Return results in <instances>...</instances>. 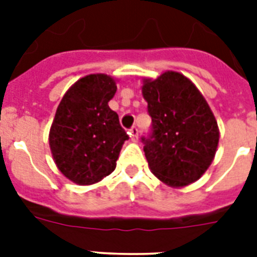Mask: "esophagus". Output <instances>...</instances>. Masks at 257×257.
<instances>
[{"instance_id": "obj_1", "label": "esophagus", "mask_w": 257, "mask_h": 257, "mask_svg": "<svg viewBox=\"0 0 257 257\" xmlns=\"http://www.w3.org/2000/svg\"><path fill=\"white\" fill-rule=\"evenodd\" d=\"M129 135H131V139L133 141H137L139 140V129L136 126H132V128L129 129Z\"/></svg>"}]
</instances>
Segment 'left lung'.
Listing matches in <instances>:
<instances>
[{
  "mask_svg": "<svg viewBox=\"0 0 257 257\" xmlns=\"http://www.w3.org/2000/svg\"><path fill=\"white\" fill-rule=\"evenodd\" d=\"M141 92L153 122L152 135L143 139L151 172L171 188L197 181L215 159L220 137L207 100L173 70L143 78Z\"/></svg>",
  "mask_w": 257,
  "mask_h": 257,
  "instance_id": "8db88e82",
  "label": "left lung"
}]
</instances>
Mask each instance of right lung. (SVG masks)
Returning <instances> with one entry per match:
<instances>
[{
    "label": "right lung",
    "mask_w": 257,
    "mask_h": 257,
    "mask_svg": "<svg viewBox=\"0 0 257 257\" xmlns=\"http://www.w3.org/2000/svg\"><path fill=\"white\" fill-rule=\"evenodd\" d=\"M116 82L108 74H88L66 90L56 110L50 152L62 175L78 185H92L110 175L129 139L108 105Z\"/></svg>",
    "instance_id": "obj_1"
}]
</instances>
